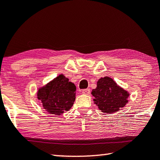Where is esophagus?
Returning <instances> with one entry per match:
<instances>
[{
  "instance_id": "esophagus-1",
  "label": "esophagus",
  "mask_w": 160,
  "mask_h": 160,
  "mask_svg": "<svg viewBox=\"0 0 160 160\" xmlns=\"http://www.w3.org/2000/svg\"><path fill=\"white\" fill-rule=\"evenodd\" d=\"M82 93L83 94H86V95H89L90 94V89H82Z\"/></svg>"
}]
</instances>
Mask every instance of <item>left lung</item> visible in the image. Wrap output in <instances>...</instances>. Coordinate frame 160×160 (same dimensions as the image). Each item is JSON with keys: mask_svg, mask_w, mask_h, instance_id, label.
<instances>
[{"mask_svg": "<svg viewBox=\"0 0 160 160\" xmlns=\"http://www.w3.org/2000/svg\"><path fill=\"white\" fill-rule=\"evenodd\" d=\"M92 94L98 108L103 112L109 114L118 111L128 102V92L109 77L98 80L97 88L92 90Z\"/></svg>", "mask_w": 160, "mask_h": 160, "instance_id": "obj_1", "label": "left lung"}]
</instances>
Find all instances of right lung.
<instances>
[{
    "label": "right lung",
    "instance_id": "1",
    "mask_svg": "<svg viewBox=\"0 0 160 160\" xmlns=\"http://www.w3.org/2000/svg\"><path fill=\"white\" fill-rule=\"evenodd\" d=\"M76 87L61 74L39 89L38 98L42 101V106L50 114L60 115L68 111L75 100Z\"/></svg>",
    "mask_w": 160,
    "mask_h": 160
}]
</instances>
